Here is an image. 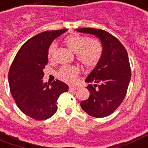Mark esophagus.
Here are the masks:
<instances>
[{
  "instance_id": "esophagus-1",
  "label": "esophagus",
  "mask_w": 148,
  "mask_h": 148,
  "mask_svg": "<svg viewBox=\"0 0 148 148\" xmlns=\"http://www.w3.org/2000/svg\"><path fill=\"white\" fill-rule=\"evenodd\" d=\"M70 90L71 91H74V90H77V87H75V86H70Z\"/></svg>"
}]
</instances>
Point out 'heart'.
<instances>
[{
	"mask_svg": "<svg viewBox=\"0 0 148 148\" xmlns=\"http://www.w3.org/2000/svg\"><path fill=\"white\" fill-rule=\"evenodd\" d=\"M66 46L71 51L76 52V57L81 64L88 69H92L97 66L103 54V47L101 42L96 38H88L79 34H71L64 40ZM56 45L52 44L49 49L48 58L53 60ZM79 69L77 66H63L58 72V77L66 82H75Z\"/></svg>",
	"mask_w": 148,
	"mask_h": 148,
	"instance_id": "1",
	"label": "heart"
}]
</instances>
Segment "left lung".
Instances as JSON below:
<instances>
[{"label":"left lung","instance_id":"8db88e82","mask_svg":"<svg viewBox=\"0 0 148 148\" xmlns=\"http://www.w3.org/2000/svg\"><path fill=\"white\" fill-rule=\"evenodd\" d=\"M77 31L98 37L103 47L101 60L85 79L90 83L86 87L90 96L81 102V107L88 115L104 118L114 112L126 95L131 78L128 53L119 39L105 30L81 28Z\"/></svg>","mask_w":148,"mask_h":148}]
</instances>
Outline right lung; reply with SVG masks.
<instances>
[{"mask_svg":"<svg viewBox=\"0 0 148 148\" xmlns=\"http://www.w3.org/2000/svg\"><path fill=\"white\" fill-rule=\"evenodd\" d=\"M67 29L45 31L24 43L10 66V91L22 112L35 120L51 118L58 109L56 101L68 85L59 80L51 86L43 83V70L49 63L48 52L55 38Z\"/></svg>","mask_w":148,"mask_h":148,"instance_id":"1","label":"right lung"}]
</instances>
